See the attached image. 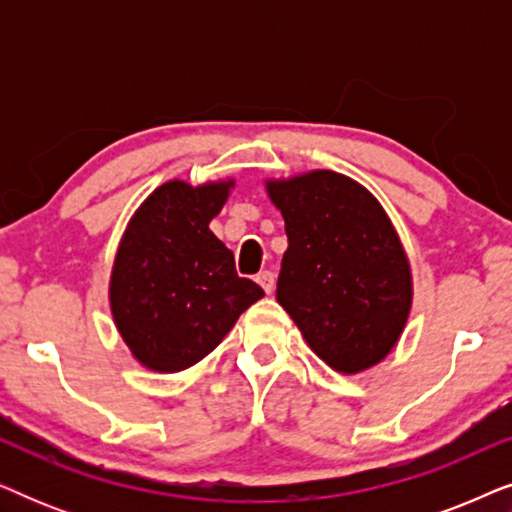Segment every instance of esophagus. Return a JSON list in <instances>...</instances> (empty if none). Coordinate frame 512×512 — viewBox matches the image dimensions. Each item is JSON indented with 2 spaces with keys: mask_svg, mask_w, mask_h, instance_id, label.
Listing matches in <instances>:
<instances>
[{
  "mask_svg": "<svg viewBox=\"0 0 512 512\" xmlns=\"http://www.w3.org/2000/svg\"><path fill=\"white\" fill-rule=\"evenodd\" d=\"M256 282L263 286V291H265V293H272V291H275V275H272L270 270L258 272V275H256Z\"/></svg>",
  "mask_w": 512,
  "mask_h": 512,
  "instance_id": "1",
  "label": "esophagus"
}]
</instances>
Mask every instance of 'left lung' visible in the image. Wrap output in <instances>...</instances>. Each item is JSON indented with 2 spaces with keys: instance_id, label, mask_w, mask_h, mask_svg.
<instances>
[{
  "instance_id": "1",
  "label": "left lung",
  "mask_w": 512,
  "mask_h": 512,
  "mask_svg": "<svg viewBox=\"0 0 512 512\" xmlns=\"http://www.w3.org/2000/svg\"><path fill=\"white\" fill-rule=\"evenodd\" d=\"M289 249L277 303L321 361L345 375L396 347L412 310V270L389 214L359 181L333 170L265 179Z\"/></svg>"
}]
</instances>
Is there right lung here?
Wrapping results in <instances>:
<instances>
[{
  "label": "right lung",
  "mask_w": 512,
  "mask_h": 512,
  "mask_svg": "<svg viewBox=\"0 0 512 512\" xmlns=\"http://www.w3.org/2000/svg\"><path fill=\"white\" fill-rule=\"evenodd\" d=\"M235 179L158 186L125 228L109 279V307L130 354L153 373H179L230 333L263 298L237 277L235 258L209 230Z\"/></svg>",
  "instance_id": "obj_1"
}]
</instances>
